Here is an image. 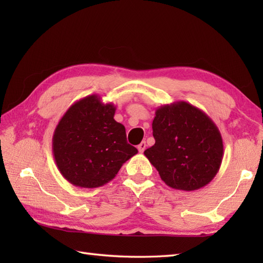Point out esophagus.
I'll return each mask as SVG.
<instances>
[{"label": "esophagus", "instance_id": "1", "mask_svg": "<svg viewBox=\"0 0 263 263\" xmlns=\"http://www.w3.org/2000/svg\"><path fill=\"white\" fill-rule=\"evenodd\" d=\"M146 148H147V143H146V141H142L140 144H139L138 146V150H139V153H143L144 150H146Z\"/></svg>", "mask_w": 263, "mask_h": 263}]
</instances>
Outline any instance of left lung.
Here are the masks:
<instances>
[{
    "instance_id": "left-lung-1",
    "label": "left lung",
    "mask_w": 263,
    "mask_h": 263,
    "mask_svg": "<svg viewBox=\"0 0 263 263\" xmlns=\"http://www.w3.org/2000/svg\"><path fill=\"white\" fill-rule=\"evenodd\" d=\"M155 144L144 150L166 185L194 191L209 184L220 168L224 144L220 131L203 110L186 102L156 109Z\"/></svg>"
}]
</instances>
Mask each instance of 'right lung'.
I'll use <instances>...</instances> for the list:
<instances>
[{"instance_id":"obj_1","label":"right lung","mask_w":263,"mask_h":263,"mask_svg":"<svg viewBox=\"0 0 263 263\" xmlns=\"http://www.w3.org/2000/svg\"><path fill=\"white\" fill-rule=\"evenodd\" d=\"M115 110L114 104H105L98 95H89L71 105L55 127V163L72 185L103 186L138 154L126 141L124 125L114 120Z\"/></svg>"}]
</instances>
